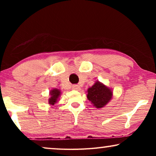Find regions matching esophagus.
I'll list each match as a JSON object with an SVG mask.
<instances>
[{"mask_svg": "<svg viewBox=\"0 0 156 156\" xmlns=\"http://www.w3.org/2000/svg\"><path fill=\"white\" fill-rule=\"evenodd\" d=\"M72 89H74V90H79V89H80V87L78 86V85H76V84H74V85H72Z\"/></svg>", "mask_w": 156, "mask_h": 156, "instance_id": "obj_1", "label": "esophagus"}]
</instances>
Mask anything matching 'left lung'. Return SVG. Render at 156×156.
Returning a JSON list of instances; mask_svg holds the SVG:
<instances>
[{
  "label": "left lung",
  "instance_id": "obj_1",
  "mask_svg": "<svg viewBox=\"0 0 156 156\" xmlns=\"http://www.w3.org/2000/svg\"><path fill=\"white\" fill-rule=\"evenodd\" d=\"M87 99L97 108H102L110 101L112 91L99 82H96L87 91Z\"/></svg>",
  "mask_w": 156,
  "mask_h": 156
}]
</instances>
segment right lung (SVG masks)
I'll return each instance as SVG.
<instances>
[{"label": "right lung", "mask_w": 156, "mask_h": 156, "mask_svg": "<svg viewBox=\"0 0 156 156\" xmlns=\"http://www.w3.org/2000/svg\"><path fill=\"white\" fill-rule=\"evenodd\" d=\"M60 95V91L59 89H54L50 91V98L49 99V104L50 105H54L56 103L57 99Z\"/></svg>", "instance_id": "1"}]
</instances>
